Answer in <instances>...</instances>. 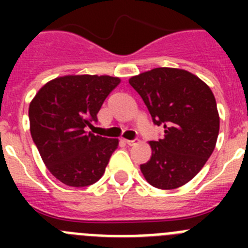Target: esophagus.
Here are the masks:
<instances>
[{
	"label": "esophagus",
	"mask_w": 248,
	"mask_h": 248,
	"mask_svg": "<svg viewBox=\"0 0 248 248\" xmlns=\"http://www.w3.org/2000/svg\"><path fill=\"white\" fill-rule=\"evenodd\" d=\"M123 141L128 145H134L135 144V140H128V139H123Z\"/></svg>",
	"instance_id": "obj_1"
}]
</instances>
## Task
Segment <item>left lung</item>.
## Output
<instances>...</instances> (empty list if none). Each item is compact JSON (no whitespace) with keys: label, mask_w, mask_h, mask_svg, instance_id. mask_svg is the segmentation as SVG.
I'll list each match as a JSON object with an SVG mask.
<instances>
[{"label":"left lung","mask_w":248,"mask_h":248,"mask_svg":"<svg viewBox=\"0 0 248 248\" xmlns=\"http://www.w3.org/2000/svg\"><path fill=\"white\" fill-rule=\"evenodd\" d=\"M129 84L145 103L164 137L150 141L151 157L140 170L161 190L180 187L211 156L220 130L217 105L206 83L184 69L154 68L131 77Z\"/></svg>","instance_id":"left-lung-1"}]
</instances>
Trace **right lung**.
<instances>
[{
    "label": "right lung",
    "instance_id": "obj_1",
    "mask_svg": "<svg viewBox=\"0 0 248 248\" xmlns=\"http://www.w3.org/2000/svg\"><path fill=\"white\" fill-rule=\"evenodd\" d=\"M120 83L110 76H64L39 89L28 109L31 135L56 179L73 187L97 183L118 148V139L94 135L105 98Z\"/></svg>",
    "mask_w": 248,
    "mask_h": 248
}]
</instances>
